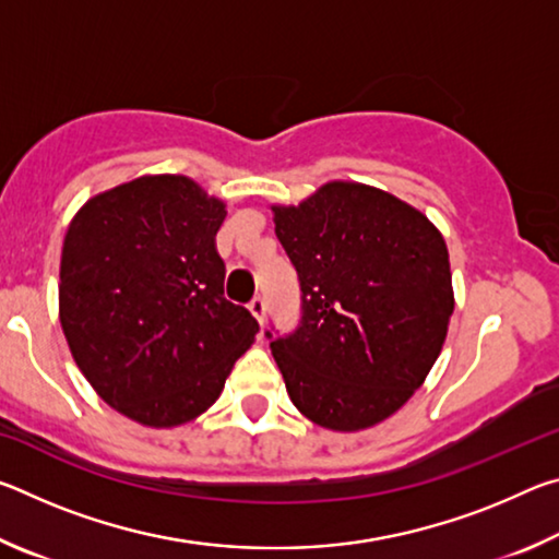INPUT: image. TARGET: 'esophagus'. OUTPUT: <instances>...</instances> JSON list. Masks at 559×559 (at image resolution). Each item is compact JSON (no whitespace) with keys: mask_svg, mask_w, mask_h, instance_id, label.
Segmentation results:
<instances>
[{"mask_svg":"<svg viewBox=\"0 0 559 559\" xmlns=\"http://www.w3.org/2000/svg\"><path fill=\"white\" fill-rule=\"evenodd\" d=\"M249 310L253 313V318L259 320V323H263V318H266V310H269V302L263 296H257L251 302H249Z\"/></svg>","mask_w":559,"mask_h":559,"instance_id":"1","label":"esophagus"}]
</instances>
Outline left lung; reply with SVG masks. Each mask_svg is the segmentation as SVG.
Returning a JSON list of instances; mask_svg holds the SVG:
<instances>
[{
  "instance_id": "left-lung-1",
  "label": "left lung",
  "mask_w": 559,
  "mask_h": 559,
  "mask_svg": "<svg viewBox=\"0 0 559 559\" xmlns=\"http://www.w3.org/2000/svg\"><path fill=\"white\" fill-rule=\"evenodd\" d=\"M273 214L300 283L296 330H266L290 402L325 429L372 427L419 390L447 340L443 236L414 206L349 182Z\"/></svg>"
}]
</instances>
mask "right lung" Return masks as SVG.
I'll list each match as a JSON object with an SVG mask.
<instances>
[{"label":"right lung","mask_w":559,"mask_h":559,"mask_svg":"<svg viewBox=\"0 0 559 559\" xmlns=\"http://www.w3.org/2000/svg\"><path fill=\"white\" fill-rule=\"evenodd\" d=\"M226 210L187 177L93 197L61 251V325L103 402L145 427L210 409L259 323L224 298L214 236Z\"/></svg>","instance_id":"1"}]
</instances>
